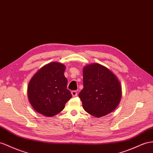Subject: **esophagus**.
Here are the masks:
<instances>
[{
    "label": "esophagus",
    "instance_id": "1",
    "mask_svg": "<svg viewBox=\"0 0 153 153\" xmlns=\"http://www.w3.org/2000/svg\"><path fill=\"white\" fill-rule=\"evenodd\" d=\"M71 93H72V96H73V97H76V96H77V92L76 91H72V92H71Z\"/></svg>",
    "mask_w": 153,
    "mask_h": 153
}]
</instances>
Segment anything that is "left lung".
Masks as SVG:
<instances>
[{
  "mask_svg": "<svg viewBox=\"0 0 153 153\" xmlns=\"http://www.w3.org/2000/svg\"><path fill=\"white\" fill-rule=\"evenodd\" d=\"M83 88L79 94L84 110L96 117L110 114L119 105L122 91L118 78L99 63L85 66Z\"/></svg>",
  "mask_w": 153,
  "mask_h": 153,
  "instance_id": "obj_1",
  "label": "left lung"
}]
</instances>
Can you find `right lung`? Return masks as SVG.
<instances>
[{
	"mask_svg": "<svg viewBox=\"0 0 153 153\" xmlns=\"http://www.w3.org/2000/svg\"><path fill=\"white\" fill-rule=\"evenodd\" d=\"M66 66L59 62L43 66L34 74L28 86L30 103L37 112L52 117L63 110L72 97L64 75Z\"/></svg>",
	"mask_w": 153,
	"mask_h": 153,
	"instance_id": "obj_1",
	"label": "right lung"
}]
</instances>
